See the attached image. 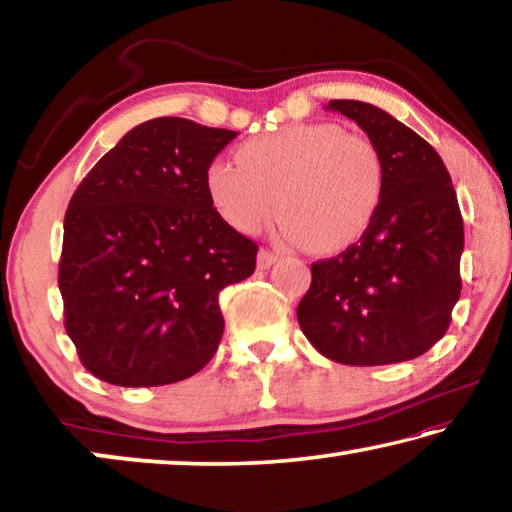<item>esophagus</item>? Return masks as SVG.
I'll return each instance as SVG.
<instances>
[{
	"label": "esophagus",
	"instance_id": "obj_1",
	"mask_svg": "<svg viewBox=\"0 0 512 512\" xmlns=\"http://www.w3.org/2000/svg\"><path fill=\"white\" fill-rule=\"evenodd\" d=\"M275 253H271V250H259L257 253V268H262V271H266V268H271L275 262H277Z\"/></svg>",
	"mask_w": 512,
	"mask_h": 512
}]
</instances>
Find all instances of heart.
Returning a JSON list of instances; mask_svg holds the SVG:
<instances>
[{
  "label": "heart",
  "instance_id": "heart-1",
  "mask_svg": "<svg viewBox=\"0 0 512 512\" xmlns=\"http://www.w3.org/2000/svg\"><path fill=\"white\" fill-rule=\"evenodd\" d=\"M237 160H214L205 171V192L221 219L250 235L277 210L284 244H309L318 255L357 244L384 201L375 144L329 121L255 137L239 146Z\"/></svg>",
  "mask_w": 512,
  "mask_h": 512
}]
</instances>
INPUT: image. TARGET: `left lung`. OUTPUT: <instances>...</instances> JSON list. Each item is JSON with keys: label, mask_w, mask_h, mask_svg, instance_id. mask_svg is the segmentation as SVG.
<instances>
[{"label": "left lung", "mask_w": 512, "mask_h": 512, "mask_svg": "<svg viewBox=\"0 0 512 512\" xmlns=\"http://www.w3.org/2000/svg\"><path fill=\"white\" fill-rule=\"evenodd\" d=\"M384 164V201L359 244L311 264L298 305L309 343L345 366L420 357L443 339L461 296L463 216L429 142L372 103L336 99Z\"/></svg>", "instance_id": "obj_1"}]
</instances>
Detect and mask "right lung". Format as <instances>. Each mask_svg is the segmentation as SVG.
I'll return each mask as SVG.
<instances>
[{
    "mask_svg": "<svg viewBox=\"0 0 512 512\" xmlns=\"http://www.w3.org/2000/svg\"><path fill=\"white\" fill-rule=\"evenodd\" d=\"M235 131L158 117L94 164L65 212V329L94 377L176 384L214 357L219 293L255 271L257 244L221 219L205 171Z\"/></svg>",
    "mask_w": 512,
    "mask_h": 512,
    "instance_id": "right-lung-1",
    "label": "right lung"
}]
</instances>
